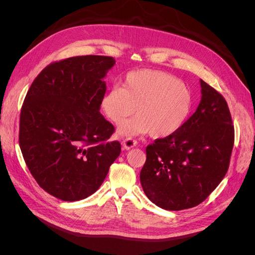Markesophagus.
Returning <instances> with one entry per match:
<instances>
[{
    "label": "esophagus",
    "instance_id": "34e87169",
    "mask_svg": "<svg viewBox=\"0 0 255 255\" xmlns=\"http://www.w3.org/2000/svg\"><path fill=\"white\" fill-rule=\"evenodd\" d=\"M136 145H137V142L134 139H132V138H127V139L122 141V146L125 150H129Z\"/></svg>",
    "mask_w": 255,
    "mask_h": 255
}]
</instances>
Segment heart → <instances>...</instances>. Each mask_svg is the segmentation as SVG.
Returning a JSON list of instances; mask_svg holds the SVG:
<instances>
[{
	"instance_id": "heart-1",
	"label": "heart",
	"mask_w": 255,
	"mask_h": 255,
	"mask_svg": "<svg viewBox=\"0 0 255 255\" xmlns=\"http://www.w3.org/2000/svg\"><path fill=\"white\" fill-rule=\"evenodd\" d=\"M191 106L192 95L186 85L174 75L151 69L128 73L123 86L115 85L101 99L103 113L114 123L136 113L135 118L119 126L122 136H170L183 127Z\"/></svg>"
}]
</instances>
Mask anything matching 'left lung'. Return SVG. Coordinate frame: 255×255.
<instances>
[{"instance_id": "8db88e82", "label": "left lung", "mask_w": 255, "mask_h": 255, "mask_svg": "<svg viewBox=\"0 0 255 255\" xmlns=\"http://www.w3.org/2000/svg\"><path fill=\"white\" fill-rule=\"evenodd\" d=\"M196 112L174 134L146 146L140 171L145 196L168 211L197 206L225 177L234 144L228 103L204 81Z\"/></svg>"}]
</instances>
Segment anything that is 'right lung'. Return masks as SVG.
Here are the masks:
<instances>
[{
    "mask_svg": "<svg viewBox=\"0 0 255 255\" xmlns=\"http://www.w3.org/2000/svg\"><path fill=\"white\" fill-rule=\"evenodd\" d=\"M110 56H75L38 74L20 114L19 144L39 186L63 201L96 192L121 152L107 141L115 128L100 113Z\"/></svg>",
    "mask_w": 255,
    "mask_h": 255,
    "instance_id": "right-lung-1",
    "label": "right lung"
}]
</instances>
